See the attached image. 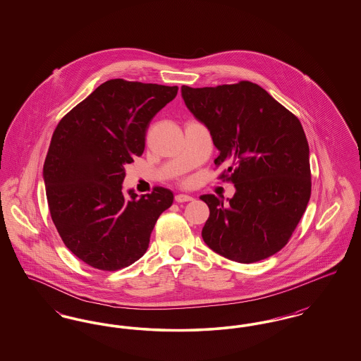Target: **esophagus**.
<instances>
[{
	"label": "esophagus",
	"instance_id": "1",
	"mask_svg": "<svg viewBox=\"0 0 361 361\" xmlns=\"http://www.w3.org/2000/svg\"><path fill=\"white\" fill-rule=\"evenodd\" d=\"M193 197L188 195V193H178L176 195V202L177 203H185V202H192Z\"/></svg>",
	"mask_w": 361,
	"mask_h": 361
}]
</instances>
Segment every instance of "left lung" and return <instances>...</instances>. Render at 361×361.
I'll list each match as a JSON object with an SVG mask.
<instances>
[{
    "instance_id": "left-lung-1",
    "label": "left lung",
    "mask_w": 361,
    "mask_h": 361,
    "mask_svg": "<svg viewBox=\"0 0 361 361\" xmlns=\"http://www.w3.org/2000/svg\"><path fill=\"white\" fill-rule=\"evenodd\" d=\"M189 112L207 127L227 165L235 193L209 208L202 230L207 246L250 264L277 253L290 240L311 195L310 150L299 119L249 81L215 87L181 86Z\"/></svg>"
}]
</instances>
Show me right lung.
I'll use <instances>...</instances> for the list:
<instances>
[{
    "label": "right lung",
    "mask_w": 361,
    "mask_h": 361,
    "mask_svg": "<svg viewBox=\"0 0 361 361\" xmlns=\"http://www.w3.org/2000/svg\"><path fill=\"white\" fill-rule=\"evenodd\" d=\"M177 86L109 80L59 121L43 166L52 222L87 265L116 271L142 257L171 189L123 192L124 166L145 150L149 123Z\"/></svg>",
    "instance_id": "right-lung-1"
}]
</instances>
